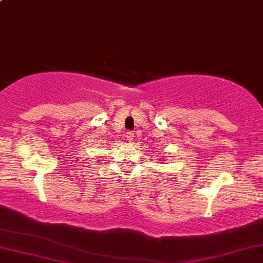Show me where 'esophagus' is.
I'll use <instances>...</instances> for the list:
<instances>
[{"label":"esophagus","instance_id":"34e87169","mask_svg":"<svg viewBox=\"0 0 263 263\" xmlns=\"http://www.w3.org/2000/svg\"><path fill=\"white\" fill-rule=\"evenodd\" d=\"M126 139L128 142H132L133 139H135V135H133L132 132H127L126 133Z\"/></svg>","mask_w":263,"mask_h":263}]
</instances>
